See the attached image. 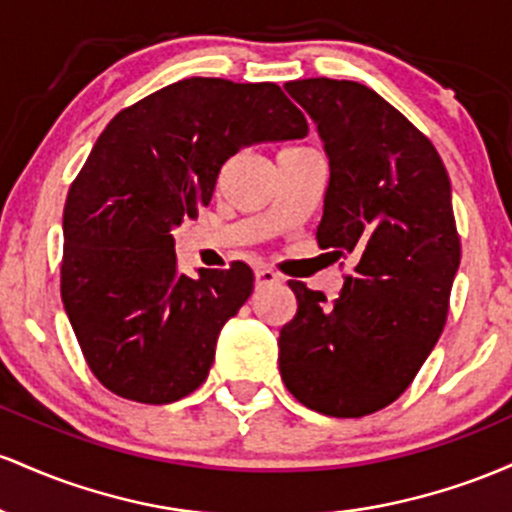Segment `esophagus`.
I'll return each mask as SVG.
<instances>
[{"mask_svg":"<svg viewBox=\"0 0 512 512\" xmlns=\"http://www.w3.org/2000/svg\"><path fill=\"white\" fill-rule=\"evenodd\" d=\"M275 283H280V275L278 273L271 271V268H266V266L256 268V287L275 285Z\"/></svg>","mask_w":512,"mask_h":512,"instance_id":"obj_1","label":"esophagus"}]
</instances>
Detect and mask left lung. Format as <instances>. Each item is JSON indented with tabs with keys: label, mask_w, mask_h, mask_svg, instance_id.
Masks as SVG:
<instances>
[{
	"label": "left lung",
	"mask_w": 512,
	"mask_h": 512,
	"mask_svg": "<svg viewBox=\"0 0 512 512\" xmlns=\"http://www.w3.org/2000/svg\"><path fill=\"white\" fill-rule=\"evenodd\" d=\"M285 91L329 157L317 241L355 266L333 304L287 283L297 314L280 329V377L307 409L360 418L404 394L445 326L459 268L450 176L428 137L370 86L317 77Z\"/></svg>",
	"instance_id": "left-lung-1"
}]
</instances>
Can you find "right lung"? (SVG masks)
<instances>
[{"instance_id": "obj_1", "label": "right lung", "mask_w": 512, "mask_h": 512, "mask_svg": "<svg viewBox=\"0 0 512 512\" xmlns=\"http://www.w3.org/2000/svg\"><path fill=\"white\" fill-rule=\"evenodd\" d=\"M278 84L191 77L120 111L67 193L62 302L91 372L113 394L171 404L208 377L217 336L254 292L246 263L176 266L174 229L210 203L241 147L302 140Z\"/></svg>"}]
</instances>
